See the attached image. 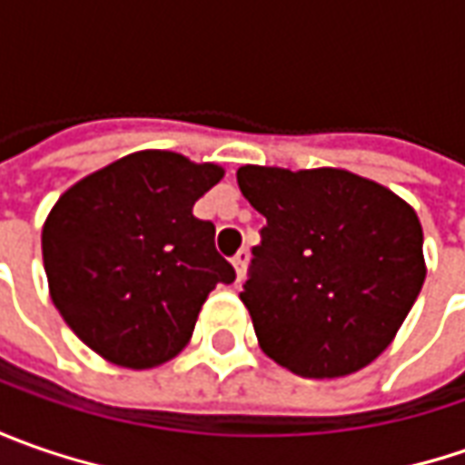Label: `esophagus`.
I'll return each instance as SVG.
<instances>
[{
	"label": "esophagus",
	"instance_id": "obj_1",
	"mask_svg": "<svg viewBox=\"0 0 465 465\" xmlns=\"http://www.w3.org/2000/svg\"><path fill=\"white\" fill-rule=\"evenodd\" d=\"M232 266H235V282L241 284L242 279H245V266H248V251L241 248L235 256H232Z\"/></svg>",
	"mask_w": 465,
	"mask_h": 465
}]
</instances>
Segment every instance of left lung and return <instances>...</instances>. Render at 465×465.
<instances>
[{"label": "left lung", "instance_id": "obj_1", "mask_svg": "<svg viewBox=\"0 0 465 465\" xmlns=\"http://www.w3.org/2000/svg\"><path fill=\"white\" fill-rule=\"evenodd\" d=\"M238 186L266 217L241 292L261 349L302 378L370 365L424 284L417 212L339 168L242 165Z\"/></svg>", "mask_w": 465, "mask_h": 465}]
</instances>
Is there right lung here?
I'll return each instance as SVG.
<instances>
[{"mask_svg": "<svg viewBox=\"0 0 465 465\" xmlns=\"http://www.w3.org/2000/svg\"><path fill=\"white\" fill-rule=\"evenodd\" d=\"M214 163L165 150L121 157L64 191L44 224L51 300L108 362L147 370L186 347L206 295L235 282L214 224L193 204L223 181Z\"/></svg>", "mask_w": 465, "mask_h": 465, "instance_id": "add662e5", "label": "right lung"}]
</instances>
